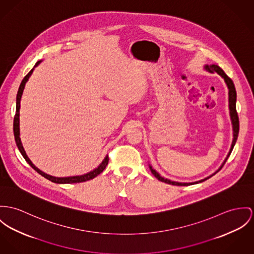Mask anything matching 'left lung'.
I'll return each instance as SVG.
<instances>
[{
	"mask_svg": "<svg viewBox=\"0 0 254 254\" xmlns=\"http://www.w3.org/2000/svg\"><path fill=\"white\" fill-rule=\"evenodd\" d=\"M205 68H206L208 71H210V72H214V71L217 72L222 78L224 79V81H225V83H226V85H227V87H228V90H229V110H230V117H231L232 125H233V141H232L231 149H230V152H229L228 156L226 157V159L224 160V162H223V164L221 165V167L216 171V172H218V171L222 168V166L224 165V163L226 162L228 156H230V154H231V152H232V150H233V148H234L235 143H236V141H237L238 134H239V127H240V126H239V117H238V113H237V110H236V97H237V96H236V90H235L233 81L225 74V72H224L218 65H216V64L206 65ZM150 169H151V172L153 173V175L155 176L157 180H159V181H161V182H164V183H166V184H169V185H173V186H190V185H194V184H198V183H202V182L208 180L209 178H211V177L213 176H210V177H208V178H206V179H204V180H201V181L195 182V183H178V182H172V181H170V180L164 179L163 177H161V176L159 175V174L156 172V170H154V169L152 168V166H150ZM216 172H215V173H216Z\"/></svg>",
	"mask_w": 254,
	"mask_h": 254,
	"instance_id": "8db88e82",
	"label": "left lung"
}]
</instances>
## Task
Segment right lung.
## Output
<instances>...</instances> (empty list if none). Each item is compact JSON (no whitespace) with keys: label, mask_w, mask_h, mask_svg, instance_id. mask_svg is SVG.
Returning <instances> with one entry per match:
<instances>
[{"label":"right lung","mask_w":254,"mask_h":254,"mask_svg":"<svg viewBox=\"0 0 254 254\" xmlns=\"http://www.w3.org/2000/svg\"><path fill=\"white\" fill-rule=\"evenodd\" d=\"M41 61H39L34 68L39 65ZM34 68L31 69V71L24 77V79L22 80L21 84H20L19 90H18V93H17V97H16V113H15V116H14V120H13V132H14V138H15V142H16V145L19 149L20 153L22 154L23 157L25 158V160L31 165L32 168H34L39 174L44 177L45 179L53 182V183H56V184H74V183H82V182H86V181H89V180H92L94 179L95 177L99 175L104 169L105 167L107 166L108 164V156H106L103 161L101 162V164L98 166V168H96L94 171L90 172V173H87L85 175L82 176H74V177H66V178H56V177H53V176L47 175L45 174L44 172L40 171L39 168H37L33 163L32 161L30 160V158L28 157V156L26 155V152L22 146V143H21V139H20V131H19V109H20V100H21V97H22V94H23V91H24V88H25V84L26 82L29 80V77L32 75L33 71H34Z\"/></svg>","instance_id":"add662e5"}]
</instances>
